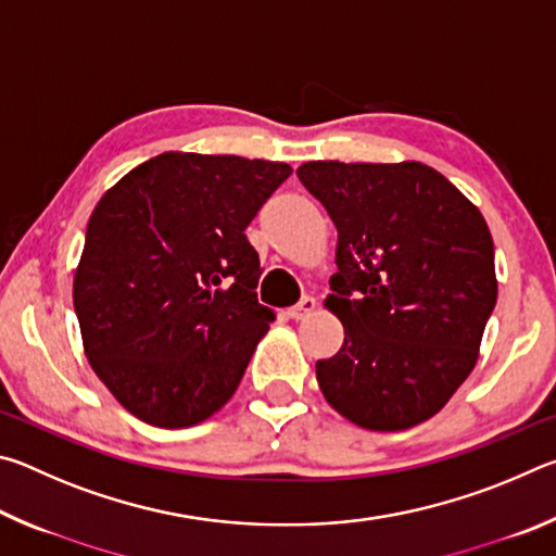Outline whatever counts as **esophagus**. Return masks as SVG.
Wrapping results in <instances>:
<instances>
[{
  "instance_id": "obj_1",
  "label": "esophagus",
  "mask_w": 556,
  "mask_h": 556,
  "mask_svg": "<svg viewBox=\"0 0 556 556\" xmlns=\"http://www.w3.org/2000/svg\"><path fill=\"white\" fill-rule=\"evenodd\" d=\"M316 306L318 304H316L314 296H304V299L299 301V304L287 308V314H289V318H294V321H301V318H306L308 314H314Z\"/></svg>"
}]
</instances>
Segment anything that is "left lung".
<instances>
[{
	"label": "left lung",
	"instance_id": "8db88e82",
	"mask_svg": "<svg viewBox=\"0 0 556 556\" xmlns=\"http://www.w3.org/2000/svg\"><path fill=\"white\" fill-rule=\"evenodd\" d=\"M338 230L333 294L343 348L316 363L326 402L370 431L417 427L476 368L497 299L481 211L419 162L296 168Z\"/></svg>",
	"mask_w": 556,
	"mask_h": 556
}]
</instances>
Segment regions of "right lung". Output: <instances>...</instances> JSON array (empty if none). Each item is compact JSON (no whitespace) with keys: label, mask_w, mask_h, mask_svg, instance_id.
Segmentation results:
<instances>
[{"label":"right lung","mask_w":556,"mask_h":556,"mask_svg":"<svg viewBox=\"0 0 556 556\" xmlns=\"http://www.w3.org/2000/svg\"><path fill=\"white\" fill-rule=\"evenodd\" d=\"M289 164L164 152L105 191L73 277L83 351L122 407L201 425L238 390L275 312L244 228Z\"/></svg>","instance_id":"add662e5"}]
</instances>
